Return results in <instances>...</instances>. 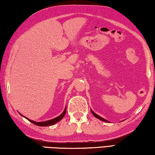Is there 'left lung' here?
I'll return each instance as SVG.
<instances>
[{"mask_svg":"<svg viewBox=\"0 0 155 155\" xmlns=\"http://www.w3.org/2000/svg\"><path fill=\"white\" fill-rule=\"evenodd\" d=\"M91 113H93V115H94L96 118H97V119H99V120H100L103 121H105V122H108V121H107V120H104V118L101 117H100V116L97 115H96V114H95L94 112H93V110H91Z\"/></svg>","mask_w":155,"mask_h":155,"instance_id":"obj_1","label":"left lung"}]
</instances>
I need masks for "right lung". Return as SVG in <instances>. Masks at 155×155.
Instances as JSON below:
<instances>
[{"instance_id":"1","label":"right lung","mask_w":155,"mask_h":155,"mask_svg":"<svg viewBox=\"0 0 155 155\" xmlns=\"http://www.w3.org/2000/svg\"><path fill=\"white\" fill-rule=\"evenodd\" d=\"M67 112V109L65 108V110H64V112H63L62 114L60 116L57 117H55L54 119H53V120H48L46 121H42V122H35V121H34L32 120H30L29 119L26 118L27 120H29V121H31V123H33L36 126H51V125H54V124H56L58 121H60L64 117V116L65 115V113Z\"/></svg>"}]
</instances>
